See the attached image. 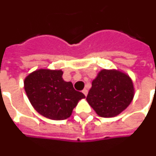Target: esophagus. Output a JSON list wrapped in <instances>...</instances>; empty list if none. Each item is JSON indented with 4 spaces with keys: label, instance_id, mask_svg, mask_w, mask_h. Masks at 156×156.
I'll return each mask as SVG.
<instances>
[{
    "label": "esophagus",
    "instance_id": "esophagus-1",
    "mask_svg": "<svg viewBox=\"0 0 156 156\" xmlns=\"http://www.w3.org/2000/svg\"><path fill=\"white\" fill-rule=\"evenodd\" d=\"M82 92L83 93V94H84L85 96H87V94H88V90H87V89H83V91H82Z\"/></svg>",
    "mask_w": 156,
    "mask_h": 156
}]
</instances>
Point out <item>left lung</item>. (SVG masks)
Masks as SVG:
<instances>
[{
  "label": "left lung",
  "mask_w": 156,
  "mask_h": 156,
  "mask_svg": "<svg viewBox=\"0 0 156 156\" xmlns=\"http://www.w3.org/2000/svg\"><path fill=\"white\" fill-rule=\"evenodd\" d=\"M133 96V83L128 75L103 69L92 82L86 100L100 116L113 117L127 108Z\"/></svg>",
  "instance_id": "obj_1"
}]
</instances>
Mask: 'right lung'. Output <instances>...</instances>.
Returning <instances> with one entry per match:
<instances>
[{"mask_svg":"<svg viewBox=\"0 0 156 156\" xmlns=\"http://www.w3.org/2000/svg\"><path fill=\"white\" fill-rule=\"evenodd\" d=\"M62 70L39 69L24 79V89L33 107L46 118L65 120L84 94L62 78Z\"/></svg>","mask_w":156,"mask_h":156,"instance_id":"obj_1","label":"right lung"}]
</instances>
